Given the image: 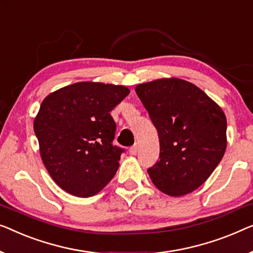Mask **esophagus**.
Segmentation results:
<instances>
[{"instance_id": "obj_1", "label": "esophagus", "mask_w": 253, "mask_h": 253, "mask_svg": "<svg viewBox=\"0 0 253 253\" xmlns=\"http://www.w3.org/2000/svg\"><path fill=\"white\" fill-rule=\"evenodd\" d=\"M137 152H138V146L137 145H133L132 147L129 148V153L131 154V155H135V154H137Z\"/></svg>"}]
</instances>
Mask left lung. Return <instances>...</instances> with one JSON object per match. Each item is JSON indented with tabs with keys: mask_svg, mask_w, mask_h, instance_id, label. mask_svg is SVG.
<instances>
[{
	"mask_svg": "<svg viewBox=\"0 0 253 253\" xmlns=\"http://www.w3.org/2000/svg\"><path fill=\"white\" fill-rule=\"evenodd\" d=\"M135 93L160 139V160L148 169L153 184L178 197L206 182L227 146L225 113L195 84L171 78L141 83Z\"/></svg>",
	"mask_w": 253,
	"mask_h": 253,
	"instance_id": "left-lung-1",
	"label": "left lung"
}]
</instances>
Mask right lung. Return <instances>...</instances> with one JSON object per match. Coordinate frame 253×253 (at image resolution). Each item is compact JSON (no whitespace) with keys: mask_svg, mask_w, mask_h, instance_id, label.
Returning a JSON list of instances; mask_svg holds the SVG:
<instances>
[{"mask_svg":"<svg viewBox=\"0 0 253 253\" xmlns=\"http://www.w3.org/2000/svg\"><path fill=\"white\" fill-rule=\"evenodd\" d=\"M129 93L123 85L78 82L43 99L34 132L43 164L65 192L93 196L115 175L123 149L112 144L116 124L109 113Z\"/></svg>","mask_w":253,"mask_h":253,"instance_id":"obj_1","label":"right lung"}]
</instances>
